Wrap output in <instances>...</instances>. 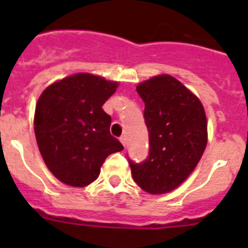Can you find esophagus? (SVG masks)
I'll return each mask as SVG.
<instances>
[{
	"label": "esophagus",
	"mask_w": 248,
	"mask_h": 248,
	"mask_svg": "<svg viewBox=\"0 0 248 248\" xmlns=\"http://www.w3.org/2000/svg\"><path fill=\"white\" fill-rule=\"evenodd\" d=\"M120 143H122L123 145H124V148H125V145H126V138L125 137H120Z\"/></svg>",
	"instance_id": "obj_1"
}]
</instances>
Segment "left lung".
I'll use <instances>...</instances> for the list:
<instances>
[{"label":"left lung","mask_w":248,"mask_h":248,"mask_svg":"<svg viewBox=\"0 0 248 248\" xmlns=\"http://www.w3.org/2000/svg\"><path fill=\"white\" fill-rule=\"evenodd\" d=\"M145 103L149 156L129 160L135 183L153 195L183 184L200 161L207 144V122L200 99L174 77L160 74L137 87Z\"/></svg>","instance_id":"left-lung-1"}]
</instances>
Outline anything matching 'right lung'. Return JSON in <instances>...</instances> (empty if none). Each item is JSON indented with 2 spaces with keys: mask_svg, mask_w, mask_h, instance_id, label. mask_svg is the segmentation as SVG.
Wrapping results in <instances>:
<instances>
[{
  "mask_svg": "<svg viewBox=\"0 0 248 248\" xmlns=\"http://www.w3.org/2000/svg\"><path fill=\"white\" fill-rule=\"evenodd\" d=\"M117 82L78 73L50 84L36 105L34 134L46 165L63 184L84 187L97 180L107 156L122 151L103 110Z\"/></svg>",
  "mask_w": 248,
  "mask_h": 248,
  "instance_id": "right-lung-1",
  "label": "right lung"
}]
</instances>
